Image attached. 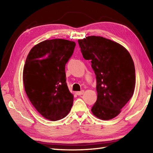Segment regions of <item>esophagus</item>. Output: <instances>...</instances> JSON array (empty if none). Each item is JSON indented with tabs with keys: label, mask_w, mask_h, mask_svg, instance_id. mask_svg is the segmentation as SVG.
<instances>
[{
	"label": "esophagus",
	"mask_w": 153,
	"mask_h": 153,
	"mask_svg": "<svg viewBox=\"0 0 153 153\" xmlns=\"http://www.w3.org/2000/svg\"><path fill=\"white\" fill-rule=\"evenodd\" d=\"M76 93L77 95H82L84 93V91L82 90V91H77Z\"/></svg>",
	"instance_id": "34e87169"
}]
</instances>
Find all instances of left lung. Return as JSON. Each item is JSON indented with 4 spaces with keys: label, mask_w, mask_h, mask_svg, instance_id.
Listing matches in <instances>:
<instances>
[{
    "label": "left lung",
    "mask_w": 153,
    "mask_h": 153,
    "mask_svg": "<svg viewBox=\"0 0 153 153\" xmlns=\"http://www.w3.org/2000/svg\"><path fill=\"white\" fill-rule=\"evenodd\" d=\"M78 43L96 75L97 99L93 114L102 120L115 118L134 92L135 70L131 55L122 45L100 36H88Z\"/></svg>",
    "instance_id": "1"
}]
</instances>
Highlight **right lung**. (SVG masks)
<instances>
[{
    "mask_svg": "<svg viewBox=\"0 0 153 153\" xmlns=\"http://www.w3.org/2000/svg\"><path fill=\"white\" fill-rule=\"evenodd\" d=\"M75 46V42L62 39L45 40L31 48L25 60L23 71L25 93L37 112L51 121L66 117L73 105L65 66Z\"/></svg>",
    "mask_w": 153,
    "mask_h": 153,
    "instance_id": "right-lung-1",
    "label": "right lung"
}]
</instances>
